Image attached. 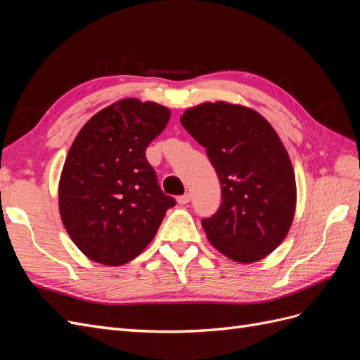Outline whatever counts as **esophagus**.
I'll return each instance as SVG.
<instances>
[{"instance_id":"esophagus-1","label":"esophagus","mask_w":360,"mask_h":360,"mask_svg":"<svg viewBox=\"0 0 360 360\" xmlns=\"http://www.w3.org/2000/svg\"><path fill=\"white\" fill-rule=\"evenodd\" d=\"M191 201V193H184V195H180V197L177 198V202L179 204H188Z\"/></svg>"}]
</instances>
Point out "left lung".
Instances as JSON below:
<instances>
[{
  "label": "left lung",
  "mask_w": 360,
  "mask_h": 360,
  "mask_svg": "<svg viewBox=\"0 0 360 360\" xmlns=\"http://www.w3.org/2000/svg\"><path fill=\"white\" fill-rule=\"evenodd\" d=\"M183 127L205 148L222 202L201 221L210 243L237 263H254L284 240L296 210V179L285 147L264 117L225 102L191 108Z\"/></svg>",
  "instance_id": "left-lung-1"
}]
</instances>
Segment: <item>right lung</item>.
<instances>
[{"mask_svg":"<svg viewBox=\"0 0 360 360\" xmlns=\"http://www.w3.org/2000/svg\"><path fill=\"white\" fill-rule=\"evenodd\" d=\"M169 115L162 105L124 99L93 115L73 141L60 179V214L73 243L96 263L135 258L176 205L146 158Z\"/></svg>","mask_w":360,"mask_h":360,"instance_id":"right-lung-1","label":"right lung"}]
</instances>
